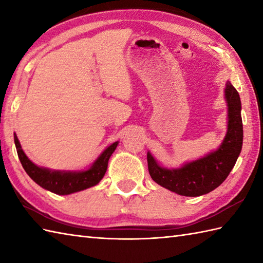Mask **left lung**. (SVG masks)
<instances>
[{
  "label": "left lung",
  "instance_id": "left-lung-1",
  "mask_svg": "<svg viewBox=\"0 0 263 263\" xmlns=\"http://www.w3.org/2000/svg\"><path fill=\"white\" fill-rule=\"evenodd\" d=\"M225 99L228 107L227 133L220 147L202 158L184 164L180 168L161 167L148 152V170L153 180L163 187L185 197H199L218 187L235 165L243 144L241 99L227 81Z\"/></svg>",
  "mask_w": 263,
  "mask_h": 263
}]
</instances>
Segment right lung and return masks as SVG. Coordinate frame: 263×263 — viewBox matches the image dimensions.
Instances as JSON below:
<instances>
[{
    "mask_svg": "<svg viewBox=\"0 0 263 263\" xmlns=\"http://www.w3.org/2000/svg\"><path fill=\"white\" fill-rule=\"evenodd\" d=\"M14 143L20 163L33 182H36L39 186L48 190V191L55 194L68 195L95 186L102 181L106 171H107L109 157L114 153L119 141L111 143L110 146L106 148L88 170L78 172L52 171L44 168V167H39L27 157L15 133Z\"/></svg>",
    "mask_w": 263,
    "mask_h": 263,
    "instance_id": "right-lung-1",
    "label": "right lung"
}]
</instances>
